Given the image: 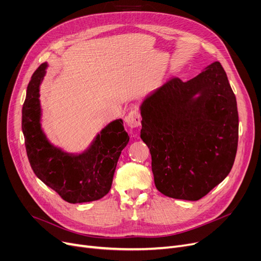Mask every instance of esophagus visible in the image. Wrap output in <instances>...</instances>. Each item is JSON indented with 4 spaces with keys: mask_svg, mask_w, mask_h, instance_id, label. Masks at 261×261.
Here are the masks:
<instances>
[{
    "mask_svg": "<svg viewBox=\"0 0 261 261\" xmlns=\"http://www.w3.org/2000/svg\"><path fill=\"white\" fill-rule=\"evenodd\" d=\"M125 121L131 129L138 128L141 125V115L138 110H131L125 117Z\"/></svg>",
    "mask_w": 261,
    "mask_h": 261,
    "instance_id": "esophagus-1",
    "label": "esophagus"
}]
</instances>
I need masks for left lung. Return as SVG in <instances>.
Here are the masks:
<instances>
[{"instance_id":"left-lung-1","label":"left lung","mask_w":261,"mask_h":261,"mask_svg":"<svg viewBox=\"0 0 261 261\" xmlns=\"http://www.w3.org/2000/svg\"><path fill=\"white\" fill-rule=\"evenodd\" d=\"M140 112L141 139L151 153L160 193L197 201L227 176L236 158L239 118L220 62L187 81L169 78L142 100Z\"/></svg>"}]
</instances>
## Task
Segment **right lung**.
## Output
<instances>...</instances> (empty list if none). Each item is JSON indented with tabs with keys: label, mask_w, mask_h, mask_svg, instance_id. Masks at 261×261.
Here are the masks:
<instances>
[{
	"label": "right lung",
	"mask_w": 261,
	"mask_h": 261,
	"mask_svg": "<svg viewBox=\"0 0 261 261\" xmlns=\"http://www.w3.org/2000/svg\"><path fill=\"white\" fill-rule=\"evenodd\" d=\"M48 64H41L27 87L22 109V131L31 166L45 185L68 203L99 200L111 189L119 155L129 135L121 118L112 120L96 133L79 152H67L54 145L42 128L40 87Z\"/></svg>",
	"instance_id": "1"
}]
</instances>
